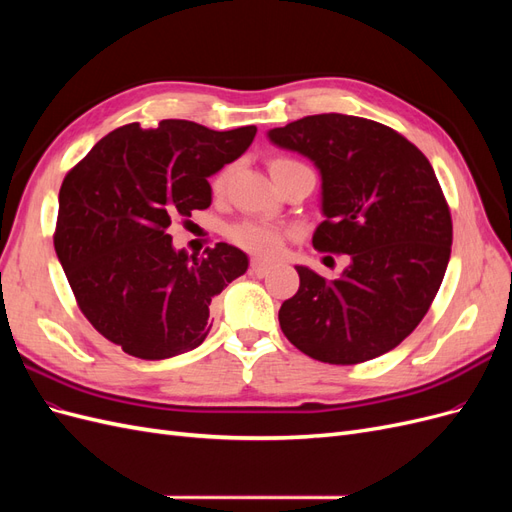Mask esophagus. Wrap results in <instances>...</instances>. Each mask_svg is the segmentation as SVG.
<instances>
[{"mask_svg":"<svg viewBox=\"0 0 512 512\" xmlns=\"http://www.w3.org/2000/svg\"><path fill=\"white\" fill-rule=\"evenodd\" d=\"M271 269H273L271 262H265V260H252L250 262V271L254 275H267Z\"/></svg>","mask_w":512,"mask_h":512,"instance_id":"34e87169","label":"esophagus"}]
</instances>
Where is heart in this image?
Wrapping results in <instances>:
<instances>
[{"label":"heart","instance_id":"heart-1","mask_svg":"<svg viewBox=\"0 0 512 512\" xmlns=\"http://www.w3.org/2000/svg\"><path fill=\"white\" fill-rule=\"evenodd\" d=\"M290 166H303V164H299L297 160H292V158H282L280 156V158L271 160L269 170H271V173H275V170L290 168ZM228 173H230L228 168H222L220 173L211 179L213 196H220L224 192L226 181H228ZM226 235L232 243L241 247V250H245V252H250L254 256H262V258H273V256L282 252L288 232L282 230V228H277V226H271V224L245 220V222L230 226L226 230Z\"/></svg>","mask_w":512,"mask_h":512}]
</instances>
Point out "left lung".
Masks as SVG:
<instances>
[{"instance_id":"obj_1","label":"left lung","mask_w":512,"mask_h":512,"mask_svg":"<svg viewBox=\"0 0 512 512\" xmlns=\"http://www.w3.org/2000/svg\"><path fill=\"white\" fill-rule=\"evenodd\" d=\"M269 138L320 170L316 250L350 256L337 280L297 267L299 290L280 307L288 342L331 365L393 350L427 314L451 258V211L429 160L393 128L339 113L297 119Z\"/></svg>"}]
</instances>
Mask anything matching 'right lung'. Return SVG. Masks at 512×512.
I'll list each match as a JSON object with an SVG mask.
<instances>
[{
  "label": "right lung",
  "instance_id": "1",
  "mask_svg": "<svg viewBox=\"0 0 512 512\" xmlns=\"http://www.w3.org/2000/svg\"><path fill=\"white\" fill-rule=\"evenodd\" d=\"M254 136L256 126L128 123L61 183L57 258L83 316L123 352L160 361L205 342L211 301L247 271V256L228 243L203 258L177 252L168 226L211 205L207 177L235 162Z\"/></svg>",
  "mask_w": 512,
  "mask_h": 512
}]
</instances>
